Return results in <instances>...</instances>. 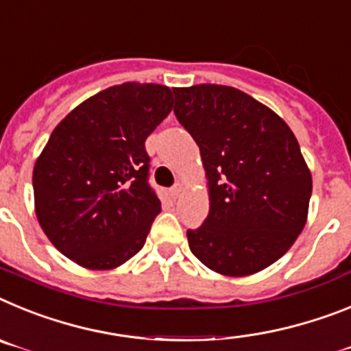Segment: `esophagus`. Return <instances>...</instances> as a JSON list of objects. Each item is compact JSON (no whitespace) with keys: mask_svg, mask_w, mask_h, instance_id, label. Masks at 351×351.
I'll return each mask as SVG.
<instances>
[{"mask_svg":"<svg viewBox=\"0 0 351 351\" xmlns=\"http://www.w3.org/2000/svg\"><path fill=\"white\" fill-rule=\"evenodd\" d=\"M182 191H184V187H182V184H180V182H178V184L173 185L171 191H169V193H171L173 197H178L180 194H182Z\"/></svg>","mask_w":351,"mask_h":351,"instance_id":"esophagus-1","label":"esophagus"}]
</instances>
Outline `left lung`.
I'll use <instances>...</instances> for the list:
<instances>
[{
	"label": "left lung",
	"mask_w": 351,
	"mask_h": 351,
	"mask_svg": "<svg viewBox=\"0 0 351 351\" xmlns=\"http://www.w3.org/2000/svg\"><path fill=\"white\" fill-rule=\"evenodd\" d=\"M175 114L199 146L210 212L187 231L213 272L243 277L276 263L302 233L313 178L286 121L222 84L173 88Z\"/></svg>",
	"instance_id": "left-lung-1"
}]
</instances>
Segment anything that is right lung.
<instances>
[{
  "label": "right lung",
  "instance_id": "1",
  "mask_svg": "<svg viewBox=\"0 0 351 351\" xmlns=\"http://www.w3.org/2000/svg\"><path fill=\"white\" fill-rule=\"evenodd\" d=\"M162 84L123 83L81 102L33 167L35 213L54 247L91 270L138 254L160 212L145 141L171 112Z\"/></svg>",
  "mask_w": 351,
  "mask_h": 351
}]
</instances>
